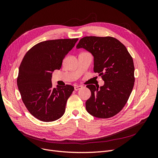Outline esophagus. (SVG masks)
<instances>
[{"mask_svg": "<svg viewBox=\"0 0 158 158\" xmlns=\"http://www.w3.org/2000/svg\"><path fill=\"white\" fill-rule=\"evenodd\" d=\"M81 88H82V86H81V85H75V86H74V89L76 91H77V90H78Z\"/></svg>", "mask_w": 158, "mask_h": 158, "instance_id": "obj_1", "label": "esophagus"}]
</instances>
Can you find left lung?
I'll return each instance as SVG.
<instances>
[{"label":"left lung","instance_id":"obj_1","mask_svg":"<svg viewBox=\"0 0 158 158\" xmlns=\"http://www.w3.org/2000/svg\"><path fill=\"white\" fill-rule=\"evenodd\" d=\"M76 48H84L94 58V73L104 81L98 89L87 85L91 97L85 102L87 111L97 118L115 115L125 107L135 84V66L126 47L113 37L86 36L81 39Z\"/></svg>","mask_w":158,"mask_h":158}]
</instances>
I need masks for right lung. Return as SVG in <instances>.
<instances>
[{"mask_svg": "<svg viewBox=\"0 0 158 158\" xmlns=\"http://www.w3.org/2000/svg\"><path fill=\"white\" fill-rule=\"evenodd\" d=\"M78 38L39 43L23 56L17 85L26 107L33 117L44 122L54 121L65 112L67 100L74 89L71 85L52 87V73L60 70L66 54Z\"/></svg>", "mask_w": 158, "mask_h": 158, "instance_id": "right-lung-1", "label": "right lung"}]
</instances>
